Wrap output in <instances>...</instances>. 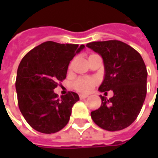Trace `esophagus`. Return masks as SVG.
<instances>
[{
  "instance_id": "esophagus-1",
  "label": "esophagus",
  "mask_w": 158,
  "mask_h": 158,
  "mask_svg": "<svg viewBox=\"0 0 158 158\" xmlns=\"http://www.w3.org/2000/svg\"><path fill=\"white\" fill-rule=\"evenodd\" d=\"M88 96H89L88 95H84V94H80V95H79V98H80L81 100L85 99V98H87Z\"/></svg>"
}]
</instances>
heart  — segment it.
<instances>
[{
  "mask_svg": "<svg viewBox=\"0 0 158 158\" xmlns=\"http://www.w3.org/2000/svg\"><path fill=\"white\" fill-rule=\"evenodd\" d=\"M94 55L95 54L90 55L89 56ZM97 83H98V80L96 78H93V77H81V78H79L77 80H75V82L73 83V88L79 92L88 93L92 89L93 87L96 85Z\"/></svg>",
  "mask_w": 158,
  "mask_h": 158,
  "instance_id": "obj_1",
  "label": "heart"
}]
</instances>
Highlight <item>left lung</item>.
Returning <instances> with one entry per match:
<instances>
[{
	"instance_id": "left-lung-1",
	"label": "left lung",
	"mask_w": 158,
	"mask_h": 158,
	"mask_svg": "<svg viewBox=\"0 0 158 158\" xmlns=\"http://www.w3.org/2000/svg\"><path fill=\"white\" fill-rule=\"evenodd\" d=\"M86 46L99 53L104 62L105 79L99 90L113 91L108 100L100 96L102 105L91 112L92 120L108 131L125 129L137 118L146 99V64L139 52L120 40L90 42Z\"/></svg>"
}]
</instances>
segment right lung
Masks as SVG:
<instances>
[{
  "mask_svg": "<svg viewBox=\"0 0 158 158\" xmlns=\"http://www.w3.org/2000/svg\"><path fill=\"white\" fill-rule=\"evenodd\" d=\"M84 47L46 41L23 57L16 79L18 103L23 118L34 129L52 134L69 123L79 96L69 91L58 98L53 89L66 79L69 62Z\"/></svg>",
  "mask_w": 158,
  "mask_h": 158,
  "instance_id": "1",
  "label": "right lung"
}]
</instances>
